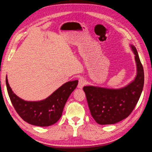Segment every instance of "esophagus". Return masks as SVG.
<instances>
[{"label": "esophagus", "instance_id": "1", "mask_svg": "<svg viewBox=\"0 0 152 152\" xmlns=\"http://www.w3.org/2000/svg\"><path fill=\"white\" fill-rule=\"evenodd\" d=\"M86 81L83 78H80L78 80V87L79 88H83L84 86L85 85Z\"/></svg>", "mask_w": 152, "mask_h": 152}]
</instances>
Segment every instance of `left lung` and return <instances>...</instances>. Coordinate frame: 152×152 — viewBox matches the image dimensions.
<instances>
[{
	"instance_id": "8db88e82",
	"label": "left lung",
	"mask_w": 152,
	"mask_h": 152,
	"mask_svg": "<svg viewBox=\"0 0 152 152\" xmlns=\"http://www.w3.org/2000/svg\"><path fill=\"white\" fill-rule=\"evenodd\" d=\"M135 56L137 74L129 85L120 89L86 86L83 90L91 114L99 124H112L131 114L140 98L144 85V71L136 48L131 45Z\"/></svg>"
}]
</instances>
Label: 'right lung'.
Here are the masks:
<instances>
[{"label": "right lung", "instance_id": "add662e5", "mask_svg": "<svg viewBox=\"0 0 152 152\" xmlns=\"http://www.w3.org/2000/svg\"><path fill=\"white\" fill-rule=\"evenodd\" d=\"M78 83V80L67 82L44 100L27 102L13 93L6 77L7 92L17 113L24 121L38 126H48L58 121L67 99Z\"/></svg>", "mask_w": 152, "mask_h": 152}]
</instances>
